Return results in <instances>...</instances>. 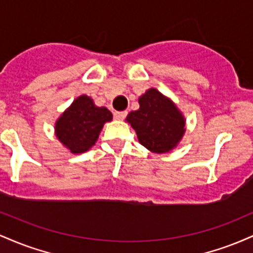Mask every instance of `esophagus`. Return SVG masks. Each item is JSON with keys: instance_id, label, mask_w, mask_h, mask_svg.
Returning <instances> with one entry per match:
<instances>
[{"instance_id": "esophagus-1", "label": "esophagus", "mask_w": 253, "mask_h": 253, "mask_svg": "<svg viewBox=\"0 0 253 253\" xmlns=\"http://www.w3.org/2000/svg\"><path fill=\"white\" fill-rule=\"evenodd\" d=\"M126 117H127L126 110H125V112H115L114 113V118L117 119V120H124Z\"/></svg>"}]
</instances>
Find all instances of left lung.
Returning <instances> with one entry per match:
<instances>
[{
    "mask_svg": "<svg viewBox=\"0 0 253 253\" xmlns=\"http://www.w3.org/2000/svg\"><path fill=\"white\" fill-rule=\"evenodd\" d=\"M139 106L126 118L136 132L139 143L155 153L175 149L185 132L184 117L175 103L151 88L139 97Z\"/></svg>",
    "mask_w": 253,
    "mask_h": 253,
    "instance_id": "1",
    "label": "left lung"
}]
</instances>
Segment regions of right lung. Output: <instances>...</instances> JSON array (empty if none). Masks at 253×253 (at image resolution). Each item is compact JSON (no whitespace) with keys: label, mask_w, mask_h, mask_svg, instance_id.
<instances>
[{"label":"right lung","mask_w":253,"mask_h":253,"mask_svg":"<svg viewBox=\"0 0 253 253\" xmlns=\"http://www.w3.org/2000/svg\"><path fill=\"white\" fill-rule=\"evenodd\" d=\"M113 115L106 107L95 106L86 95L77 97L56 123V135L72 153H83L96 143L101 129L112 121Z\"/></svg>","instance_id":"obj_1"}]
</instances>
